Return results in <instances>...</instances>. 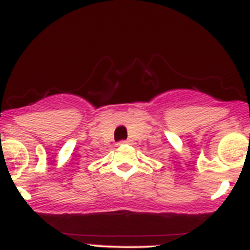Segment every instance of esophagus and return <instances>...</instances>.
<instances>
[{"label":"esophagus","instance_id":"esophagus-1","mask_svg":"<svg viewBox=\"0 0 250 250\" xmlns=\"http://www.w3.org/2000/svg\"><path fill=\"white\" fill-rule=\"evenodd\" d=\"M131 141L130 140H123V141H120L119 142V145H129V143H130Z\"/></svg>","mask_w":250,"mask_h":250}]
</instances>
